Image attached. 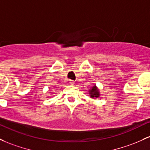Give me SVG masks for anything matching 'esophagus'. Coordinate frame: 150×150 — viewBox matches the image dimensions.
<instances>
[{
    "instance_id": "esophagus-1",
    "label": "esophagus",
    "mask_w": 150,
    "mask_h": 150,
    "mask_svg": "<svg viewBox=\"0 0 150 150\" xmlns=\"http://www.w3.org/2000/svg\"><path fill=\"white\" fill-rule=\"evenodd\" d=\"M70 85H74V84H75V82H74L73 80H70Z\"/></svg>"
}]
</instances>
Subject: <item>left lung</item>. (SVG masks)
Returning <instances> with one entry per match:
<instances>
[{
    "instance_id": "8db88e82",
    "label": "left lung",
    "mask_w": 150,
    "mask_h": 150,
    "mask_svg": "<svg viewBox=\"0 0 150 150\" xmlns=\"http://www.w3.org/2000/svg\"><path fill=\"white\" fill-rule=\"evenodd\" d=\"M89 94L90 95L91 98H98L100 97V92L98 88H97L95 85H94L93 87H92L91 90H89Z\"/></svg>"
}]
</instances>
